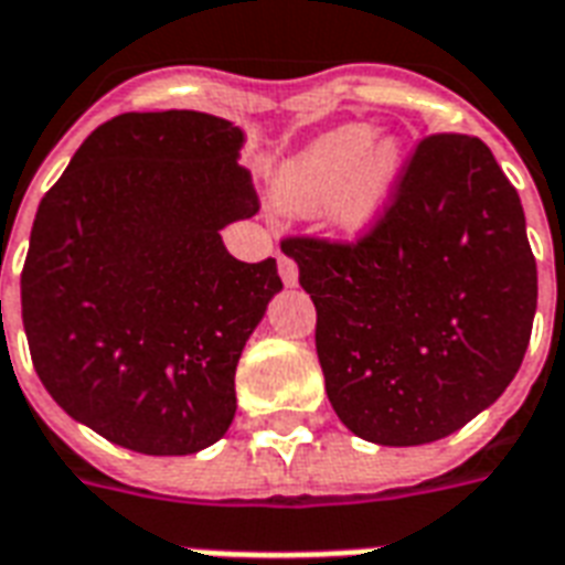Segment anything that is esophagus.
<instances>
[{
	"instance_id": "34e87169",
	"label": "esophagus",
	"mask_w": 565,
	"mask_h": 565,
	"mask_svg": "<svg viewBox=\"0 0 565 565\" xmlns=\"http://www.w3.org/2000/svg\"><path fill=\"white\" fill-rule=\"evenodd\" d=\"M279 279H282L288 288L297 286V265L288 259V256H279Z\"/></svg>"
}]
</instances>
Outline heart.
Here are the masks:
<instances>
[{
    "instance_id": "obj_1",
    "label": "heart",
    "mask_w": 565,
    "mask_h": 565,
    "mask_svg": "<svg viewBox=\"0 0 565 565\" xmlns=\"http://www.w3.org/2000/svg\"><path fill=\"white\" fill-rule=\"evenodd\" d=\"M401 170L404 150L395 138L374 141L371 126L348 124L288 159L277 173L274 196L291 214L327 212L339 233L362 238L388 212Z\"/></svg>"
}]
</instances>
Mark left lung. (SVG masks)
<instances>
[{
	"label": "left lung",
	"mask_w": 565,
	"mask_h": 565,
	"mask_svg": "<svg viewBox=\"0 0 565 565\" xmlns=\"http://www.w3.org/2000/svg\"><path fill=\"white\" fill-rule=\"evenodd\" d=\"M332 409L360 439H445L513 383L536 259L522 200L480 138L430 135L356 244L291 238Z\"/></svg>",
	"instance_id": "1"
}]
</instances>
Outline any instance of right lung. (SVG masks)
Here are the masks:
<instances>
[{
	"label": "right lung",
	"mask_w": 565,
	"mask_h": 565,
	"mask_svg": "<svg viewBox=\"0 0 565 565\" xmlns=\"http://www.w3.org/2000/svg\"><path fill=\"white\" fill-rule=\"evenodd\" d=\"M244 141L203 111L120 115L38 205L20 277L34 371L120 448L185 457L233 424L244 344L282 288L277 259L223 247L259 212Z\"/></svg>",
	"instance_id": "1"
}]
</instances>
